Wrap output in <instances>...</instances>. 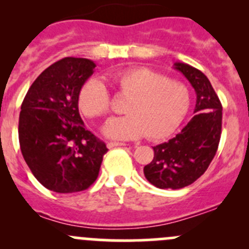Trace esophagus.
I'll return each instance as SVG.
<instances>
[{
  "label": "esophagus",
  "mask_w": 249,
  "mask_h": 249,
  "mask_svg": "<svg viewBox=\"0 0 249 249\" xmlns=\"http://www.w3.org/2000/svg\"><path fill=\"white\" fill-rule=\"evenodd\" d=\"M123 145H126L124 142H108L107 143V147L108 148H114V147H123Z\"/></svg>",
  "instance_id": "esophagus-1"
}]
</instances>
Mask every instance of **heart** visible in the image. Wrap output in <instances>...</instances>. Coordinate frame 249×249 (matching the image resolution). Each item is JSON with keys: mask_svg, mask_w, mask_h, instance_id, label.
I'll use <instances>...</instances> for the list:
<instances>
[{"mask_svg": "<svg viewBox=\"0 0 249 249\" xmlns=\"http://www.w3.org/2000/svg\"><path fill=\"white\" fill-rule=\"evenodd\" d=\"M122 96L129 97L127 115L112 118L104 132L114 140H136L142 136L162 140L178 129L190 108V92L183 83L169 79L148 67H131L114 74ZM78 106L85 117H105L110 110V95L99 78H90L80 88Z\"/></svg>", "mask_w": 249, "mask_h": 249, "instance_id": "b5f03b06", "label": "heart"}]
</instances>
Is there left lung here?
Instances as JSON below:
<instances>
[{
	"label": "left lung",
	"instance_id": "8db88e82",
	"mask_svg": "<svg viewBox=\"0 0 249 249\" xmlns=\"http://www.w3.org/2000/svg\"><path fill=\"white\" fill-rule=\"evenodd\" d=\"M196 92L195 115L179 134L155 147L154 158L145 165V178L160 189H180L205 173L217 153L222 135V104L208 78L195 67L176 62Z\"/></svg>",
	"mask_w": 249,
	"mask_h": 249
}]
</instances>
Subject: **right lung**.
<instances>
[{
	"label": "right lung",
	"mask_w": 249,
	"mask_h": 249,
	"mask_svg": "<svg viewBox=\"0 0 249 249\" xmlns=\"http://www.w3.org/2000/svg\"><path fill=\"white\" fill-rule=\"evenodd\" d=\"M95 67L91 60L64 57L36 78L21 104L22 157L36 179L55 193L88 189L108 150L85 129L78 109L80 88Z\"/></svg>",
	"instance_id": "right-lung-1"
}]
</instances>
